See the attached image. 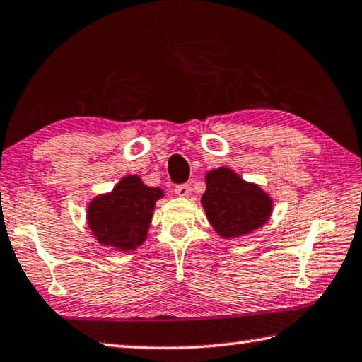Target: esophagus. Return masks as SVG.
Returning a JSON list of instances; mask_svg holds the SVG:
<instances>
[{"mask_svg": "<svg viewBox=\"0 0 362 362\" xmlns=\"http://www.w3.org/2000/svg\"><path fill=\"white\" fill-rule=\"evenodd\" d=\"M175 192H176V195H180V197H187V195L191 194V187H189L187 185H180V186H176Z\"/></svg>", "mask_w": 362, "mask_h": 362, "instance_id": "34e87169", "label": "esophagus"}]
</instances>
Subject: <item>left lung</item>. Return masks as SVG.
Segmentation results:
<instances>
[{
	"instance_id": "1",
	"label": "left lung",
	"mask_w": 362,
	"mask_h": 362,
	"mask_svg": "<svg viewBox=\"0 0 362 362\" xmlns=\"http://www.w3.org/2000/svg\"><path fill=\"white\" fill-rule=\"evenodd\" d=\"M205 185L200 204L211 228L223 239H237L259 229L274 210L268 192L228 167L210 170Z\"/></svg>"
}]
</instances>
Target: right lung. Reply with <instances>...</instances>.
Masks as SVG:
<instances>
[{"label":"right lung","mask_w":362,"mask_h":362,"mask_svg":"<svg viewBox=\"0 0 362 362\" xmlns=\"http://www.w3.org/2000/svg\"><path fill=\"white\" fill-rule=\"evenodd\" d=\"M165 192L138 175H127L110 192L99 194L86 209V223L98 244L117 252H133L147 239L156 202Z\"/></svg>","instance_id":"obj_1"}]
</instances>
